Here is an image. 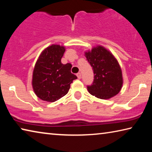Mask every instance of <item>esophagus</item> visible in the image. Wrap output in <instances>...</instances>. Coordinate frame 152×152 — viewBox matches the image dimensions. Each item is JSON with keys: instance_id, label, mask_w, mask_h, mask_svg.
<instances>
[{"instance_id": "1", "label": "esophagus", "mask_w": 152, "mask_h": 152, "mask_svg": "<svg viewBox=\"0 0 152 152\" xmlns=\"http://www.w3.org/2000/svg\"><path fill=\"white\" fill-rule=\"evenodd\" d=\"M77 75V77H78V79H80L81 78H82V76H81V73H80V72H78V74H76Z\"/></svg>"}]
</instances>
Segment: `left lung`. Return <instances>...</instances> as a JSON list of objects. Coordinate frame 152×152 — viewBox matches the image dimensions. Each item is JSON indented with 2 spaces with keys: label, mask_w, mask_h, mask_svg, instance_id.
Returning <instances> with one entry per match:
<instances>
[{
  "label": "left lung",
  "mask_w": 152,
  "mask_h": 152,
  "mask_svg": "<svg viewBox=\"0 0 152 152\" xmlns=\"http://www.w3.org/2000/svg\"><path fill=\"white\" fill-rule=\"evenodd\" d=\"M94 72V80L87 89L92 95L108 99L119 93L123 85L122 72L117 60L102 46L85 53Z\"/></svg>",
  "instance_id": "left-lung-1"
}]
</instances>
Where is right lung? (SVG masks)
<instances>
[{
  "label": "right lung",
  "mask_w": 152,
  "mask_h": 152,
  "mask_svg": "<svg viewBox=\"0 0 152 152\" xmlns=\"http://www.w3.org/2000/svg\"><path fill=\"white\" fill-rule=\"evenodd\" d=\"M65 48L52 45L42 51L35 64L32 85L35 94L43 101L55 102L68 93L77 76L71 72L72 64L61 62Z\"/></svg>",
  "instance_id": "obj_1"
}]
</instances>
